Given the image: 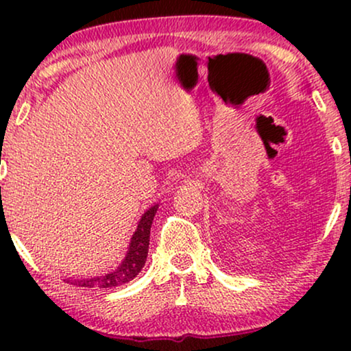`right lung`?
<instances>
[{
	"mask_svg": "<svg viewBox=\"0 0 351 351\" xmlns=\"http://www.w3.org/2000/svg\"><path fill=\"white\" fill-rule=\"evenodd\" d=\"M1 189V188H0ZM158 204L152 206L150 209L145 211V215L140 219L138 226H136L135 234L132 236L130 247H128L127 256L122 261V264L106 276L92 277V279H82V280H67L72 285H77V287H87V289H110L117 287V285H122L135 279L138 276V272L142 271L145 261L148 256V244H150V229L153 217H155Z\"/></svg>",
	"mask_w": 351,
	"mask_h": 351,
	"instance_id": "1",
	"label": "right lung"
}]
</instances>
